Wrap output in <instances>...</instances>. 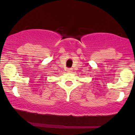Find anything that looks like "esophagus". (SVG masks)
Returning <instances> with one entry per match:
<instances>
[{
	"mask_svg": "<svg viewBox=\"0 0 135 135\" xmlns=\"http://www.w3.org/2000/svg\"><path fill=\"white\" fill-rule=\"evenodd\" d=\"M72 71V69H67V72H71Z\"/></svg>",
	"mask_w": 135,
	"mask_h": 135,
	"instance_id": "esophagus-1",
	"label": "esophagus"
}]
</instances>
